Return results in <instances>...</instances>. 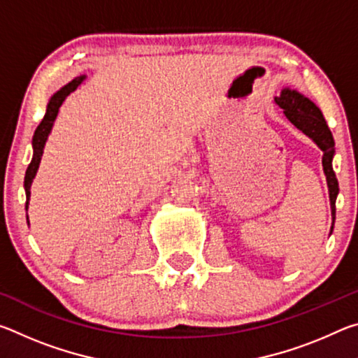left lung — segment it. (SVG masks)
<instances>
[{
  "instance_id": "obj_1",
  "label": "left lung",
  "mask_w": 358,
  "mask_h": 358,
  "mask_svg": "<svg viewBox=\"0 0 358 358\" xmlns=\"http://www.w3.org/2000/svg\"><path fill=\"white\" fill-rule=\"evenodd\" d=\"M275 102L282 108L284 115L292 123L295 128H299L303 134H306L310 138L316 142L317 147L324 151L322 156V166L327 177V185H329V194H330V207H331V216L333 222H335V213H336V196H338V180L336 175L333 172L331 159L335 155V141L327 126V121L324 118L322 112L319 107L311 102L305 96L299 92L290 88H284L281 94L275 98ZM333 230V226H331ZM330 230V232H331Z\"/></svg>"
}]
</instances>
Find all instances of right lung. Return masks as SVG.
Returning <instances> with one entry per match:
<instances>
[{"label": "right lung", "instance_id": "right-lung-1", "mask_svg": "<svg viewBox=\"0 0 358 358\" xmlns=\"http://www.w3.org/2000/svg\"><path fill=\"white\" fill-rule=\"evenodd\" d=\"M85 78H87V76L76 77L74 80L69 82L68 85H64L62 90H58V92L52 96L50 101H48V104H47V110H45L44 118H42L39 126L34 131V136H33V159H31V162H29V166L27 169V173H25V192H27L25 208L27 210H28V203H29V194H31L29 187H31L33 178L36 177V172H38V169H39L41 157H42V153H44V145L47 142L48 134H50L53 123H55V118L58 115L59 107H62L63 101L68 98V96L72 92H76L78 85H80L85 80Z\"/></svg>", "mask_w": 358, "mask_h": 358}]
</instances>
